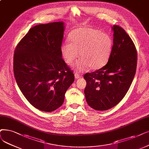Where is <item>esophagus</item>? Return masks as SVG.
Segmentation results:
<instances>
[{"mask_svg":"<svg viewBox=\"0 0 149 149\" xmlns=\"http://www.w3.org/2000/svg\"><path fill=\"white\" fill-rule=\"evenodd\" d=\"M81 76H82L81 74H79V73H75V74H74V77H75L76 79L80 78Z\"/></svg>","mask_w":149,"mask_h":149,"instance_id":"34e87169","label":"esophagus"}]
</instances>
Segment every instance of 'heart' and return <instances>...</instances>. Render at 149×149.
<instances>
[{
    "label": "heart",
    "mask_w": 149,
    "mask_h": 149,
    "mask_svg": "<svg viewBox=\"0 0 149 149\" xmlns=\"http://www.w3.org/2000/svg\"><path fill=\"white\" fill-rule=\"evenodd\" d=\"M68 42L61 47L65 62L72 63L79 56L81 59L73 67L84 71L89 67L98 70L108 62L112 49V40L108 34L92 27H80L71 31L68 37Z\"/></svg>",
    "instance_id": "1"
}]
</instances>
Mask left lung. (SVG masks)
<instances>
[{"label": "left lung", "instance_id": "8db88e82", "mask_svg": "<svg viewBox=\"0 0 149 149\" xmlns=\"http://www.w3.org/2000/svg\"><path fill=\"white\" fill-rule=\"evenodd\" d=\"M112 49L104 67L84 78L87 104L98 111H106L117 105L125 96L136 74L138 53L133 40L125 30L114 25Z\"/></svg>", "mask_w": 149, "mask_h": 149}]
</instances>
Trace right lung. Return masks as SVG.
<instances>
[{"label":"right lung","mask_w":149,"mask_h":149,"mask_svg":"<svg viewBox=\"0 0 149 149\" xmlns=\"http://www.w3.org/2000/svg\"><path fill=\"white\" fill-rule=\"evenodd\" d=\"M63 22L35 26L15 49L13 73L24 96L35 108L55 111L74 80L73 70L62 57Z\"/></svg>","instance_id":"1"}]
</instances>
